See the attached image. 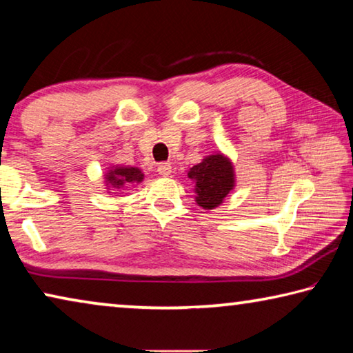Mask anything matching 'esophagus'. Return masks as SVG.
Here are the masks:
<instances>
[{"mask_svg": "<svg viewBox=\"0 0 353 353\" xmlns=\"http://www.w3.org/2000/svg\"><path fill=\"white\" fill-rule=\"evenodd\" d=\"M158 172H159V175H163V176H170L172 165L169 163H161L158 165Z\"/></svg>", "mask_w": 353, "mask_h": 353, "instance_id": "1", "label": "esophagus"}]
</instances>
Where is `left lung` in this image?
Returning <instances> with one entry per match:
<instances>
[{
    "label": "left lung",
    "instance_id": "1",
    "mask_svg": "<svg viewBox=\"0 0 353 353\" xmlns=\"http://www.w3.org/2000/svg\"><path fill=\"white\" fill-rule=\"evenodd\" d=\"M188 178L195 184V203L206 211L222 205L236 186L234 165L222 152L205 156L201 163L188 170Z\"/></svg>",
    "mask_w": 353,
    "mask_h": 353
}]
</instances>
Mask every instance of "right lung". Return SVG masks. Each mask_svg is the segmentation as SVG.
<instances>
[{"label": "right lung", "mask_w": 353, "mask_h": 353, "mask_svg": "<svg viewBox=\"0 0 353 353\" xmlns=\"http://www.w3.org/2000/svg\"><path fill=\"white\" fill-rule=\"evenodd\" d=\"M105 189L111 194H120L122 190L143 181V172L139 167L131 165H111L105 172Z\"/></svg>", "instance_id": "right-lung-1"}]
</instances>
